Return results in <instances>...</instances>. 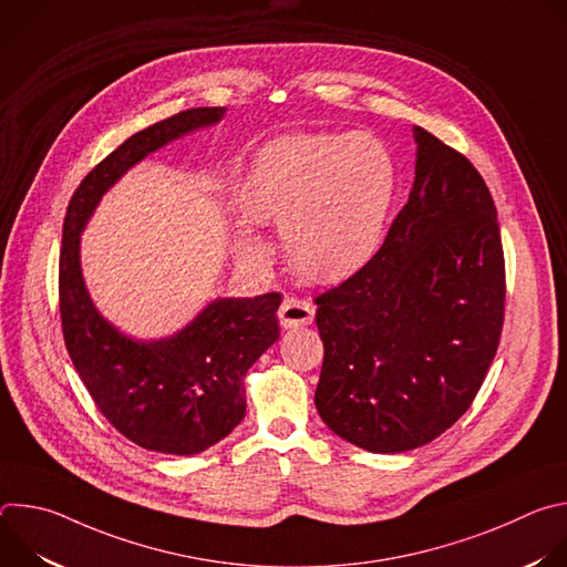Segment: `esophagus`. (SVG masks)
<instances>
[{
	"mask_svg": "<svg viewBox=\"0 0 567 567\" xmlns=\"http://www.w3.org/2000/svg\"><path fill=\"white\" fill-rule=\"evenodd\" d=\"M313 305L309 300L289 296L282 300L280 309H278V320L282 330H296V328H305L313 320Z\"/></svg>",
	"mask_w": 567,
	"mask_h": 567,
	"instance_id": "1",
	"label": "esophagus"
}]
</instances>
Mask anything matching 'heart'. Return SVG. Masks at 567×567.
Masks as SVG:
<instances>
[{"mask_svg":"<svg viewBox=\"0 0 567 567\" xmlns=\"http://www.w3.org/2000/svg\"><path fill=\"white\" fill-rule=\"evenodd\" d=\"M396 188L385 143L365 132L287 134L267 143L239 186L249 221L278 224L291 267L334 285L359 274L381 249ZM239 256L265 262L267 247L241 230Z\"/></svg>","mask_w":567,"mask_h":567,"instance_id":"heart-1","label":"heart"}]
</instances>
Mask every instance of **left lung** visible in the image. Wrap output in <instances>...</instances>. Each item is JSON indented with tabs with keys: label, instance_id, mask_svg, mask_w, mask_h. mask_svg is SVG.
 I'll return each instance as SVG.
<instances>
[{
	"label": "left lung",
	"instance_id": "8db88e82",
	"mask_svg": "<svg viewBox=\"0 0 567 567\" xmlns=\"http://www.w3.org/2000/svg\"><path fill=\"white\" fill-rule=\"evenodd\" d=\"M415 182L377 256L316 298L326 346L313 403L370 453L433 442L471 406L501 341L505 260L471 161L413 127Z\"/></svg>",
	"mask_w": 567,
	"mask_h": 567
}]
</instances>
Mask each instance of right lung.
<instances>
[{"label": "right lung", "instance_id": "1", "mask_svg": "<svg viewBox=\"0 0 567 567\" xmlns=\"http://www.w3.org/2000/svg\"><path fill=\"white\" fill-rule=\"evenodd\" d=\"M224 114L226 107L186 110L130 136L78 186L62 226L60 318L73 368L118 433L168 455L202 453L245 420V377L280 337L282 296L215 298L179 332L134 339L94 305L80 267V235L103 195L138 161L217 125Z\"/></svg>", "mask_w": 567, "mask_h": 567}]
</instances>
